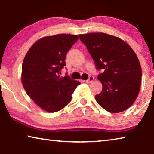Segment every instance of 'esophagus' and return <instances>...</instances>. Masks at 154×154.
Listing matches in <instances>:
<instances>
[{
    "label": "esophagus",
    "instance_id": "1",
    "mask_svg": "<svg viewBox=\"0 0 154 154\" xmlns=\"http://www.w3.org/2000/svg\"><path fill=\"white\" fill-rule=\"evenodd\" d=\"M94 81V77L93 76H90L89 78H88V79L86 80V82L87 83H92Z\"/></svg>",
    "mask_w": 154,
    "mask_h": 154
}]
</instances>
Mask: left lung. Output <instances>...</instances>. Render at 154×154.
<instances>
[{"label": "left lung", "mask_w": 154, "mask_h": 154, "mask_svg": "<svg viewBox=\"0 0 154 154\" xmlns=\"http://www.w3.org/2000/svg\"><path fill=\"white\" fill-rule=\"evenodd\" d=\"M95 63L103 72L98 79L103 90L95 98L106 111L119 113L129 108L139 94L141 67L136 54L128 44L105 33L80 35Z\"/></svg>", "instance_id": "8db88e82"}]
</instances>
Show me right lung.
I'll list each match as a JSON object with an SVG mask.
<instances>
[{
  "instance_id": "add662e5",
  "label": "right lung",
  "mask_w": 154,
  "mask_h": 154,
  "mask_svg": "<svg viewBox=\"0 0 154 154\" xmlns=\"http://www.w3.org/2000/svg\"><path fill=\"white\" fill-rule=\"evenodd\" d=\"M77 35H57L41 38L27 52L22 68V82L27 94L43 110L56 112L70 103L79 82L60 77L67 52Z\"/></svg>"
}]
</instances>
